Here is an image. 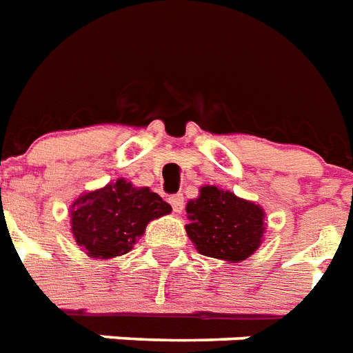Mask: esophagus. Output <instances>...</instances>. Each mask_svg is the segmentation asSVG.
<instances>
[{
  "label": "esophagus",
  "mask_w": 353,
  "mask_h": 353,
  "mask_svg": "<svg viewBox=\"0 0 353 353\" xmlns=\"http://www.w3.org/2000/svg\"><path fill=\"white\" fill-rule=\"evenodd\" d=\"M169 203H171V206H173V210L176 212V214H180V212L184 210V197H182L180 193L169 199Z\"/></svg>",
  "instance_id": "obj_1"
}]
</instances>
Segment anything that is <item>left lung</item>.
<instances>
[{
  "label": "left lung",
  "mask_w": 353,
  "mask_h": 353,
  "mask_svg": "<svg viewBox=\"0 0 353 353\" xmlns=\"http://www.w3.org/2000/svg\"><path fill=\"white\" fill-rule=\"evenodd\" d=\"M186 212L190 240L201 255L219 261H245L259 249L266 229L261 206L216 186L201 188Z\"/></svg>",
  "instance_id": "obj_1"
}]
</instances>
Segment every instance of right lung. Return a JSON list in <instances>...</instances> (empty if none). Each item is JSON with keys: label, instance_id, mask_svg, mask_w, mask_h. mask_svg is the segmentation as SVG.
<instances>
[{"label": "right lung", "instance_id": "right-lung-1", "mask_svg": "<svg viewBox=\"0 0 353 353\" xmlns=\"http://www.w3.org/2000/svg\"><path fill=\"white\" fill-rule=\"evenodd\" d=\"M171 212V205L148 188H134L119 179L79 195L70 206L76 243L92 259H115L128 253L152 219Z\"/></svg>", "mask_w": 353, "mask_h": 353}]
</instances>
